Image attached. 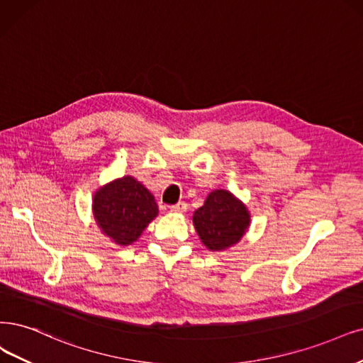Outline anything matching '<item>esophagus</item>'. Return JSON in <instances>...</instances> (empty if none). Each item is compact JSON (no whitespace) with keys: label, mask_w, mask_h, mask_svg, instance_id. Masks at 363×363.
I'll return each instance as SVG.
<instances>
[{"label":"esophagus","mask_w":363,"mask_h":363,"mask_svg":"<svg viewBox=\"0 0 363 363\" xmlns=\"http://www.w3.org/2000/svg\"><path fill=\"white\" fill-rule=\"evenodd\" d=\"M185 211H186V203L185 202H178L177 205L170 206V212H174V213H182Z\"/></svg>","instance_id":"34e87169"}]
</instances>
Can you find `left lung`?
Instances as JSON below:
<instances>
[{"instance_id": "8db88e82", "label": "left lung", "mask_w": 363, "mask_h": 363, "mask_svg": "<svg viewBox=\"0 0 363 363\" xmlns=\"http://www.w3.org/2000/svg\"><path fill=\"white\" fill-rule=\"evenodd\" d=\"M247 206L227 190H213L205 205L193 216L194 229L211 251H223L236 245L250 225Z\"/></svg>"}]
</instances>
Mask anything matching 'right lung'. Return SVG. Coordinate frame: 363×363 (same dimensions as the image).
Segmentation results:
<instances>
[{
    "mask_svg": "<svg viewBox=\"0 0 363 363\" xmlns=\"http://www.w3.org/2000/svg\"><path fill=\"white\" fill-rule=\"evenodd\" d=\"M92 213L101 232L118 245H131L157 216L154 196L133 177L106 184L92 199Z\"/></svg>",
    "mask_w": 363,
    "mask_h": 363,
    "instance_id": "obj_1",
    "label": "right lung"
}]
</instances>
